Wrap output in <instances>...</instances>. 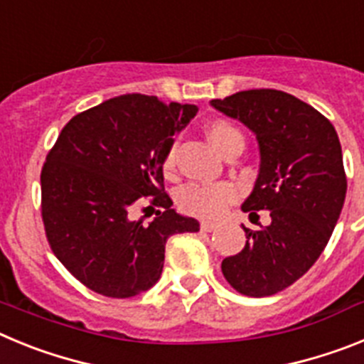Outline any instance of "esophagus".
Instances as JSON below:
<instances>
[{"instance_id": "34e87169", "label": "esophagus", "mask_w": 364, "mask_h": 364, "mask_svg": "<svg viewBox=\"0 0 364 364\" xmlns=\"http://www.w3.org/2000/svg\"><path fill=\"white\" fill-rule=\"evenodd\" d=\"M217 226H218V222H211V220H202L200 222V230L202 231H213Z\"/></svg>"}]
</instances>
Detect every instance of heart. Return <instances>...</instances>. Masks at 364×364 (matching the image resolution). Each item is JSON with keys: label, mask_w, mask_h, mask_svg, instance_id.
Masks as SVG:
<instances>
[{"label": "heart", "mask_w": 364, "mask_h": 364, "mask_svg": "<svg viewBox=\"0 0 364 364\" xmlns=\"http://www.w3.org/2000/svg\"><path fill=\"white\" fill-rule=\"evenodd\" d=\"M204 131L208 142L224 159L231 153H242L244 146H246L242 131L228 120H211L210 124L205 125ZM175 162V147H171V149H167L162 162V169L166 175H173ZM235 197H237V189H235V186L228 184V182H220V184H188L180 191L178 204L186 213L202 218H211L220 215L224 208L235 200Z\"/></svg>", "instance_id": "b5f03b06"}]
</instances>
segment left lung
I'll list each match as a JSON object with an SVG mask.
<instances>
[{
  "label": "left lung",
  "mask_w": 364,
  "mask_h": 364,
  "mask_svg": "<svg viewBox=\"0 0 364 364\" xmlns=\"http://www.w3.org/2000/svg\"><path fill=\"white\" fill-rule=\"evenodd\" d=\"M211 105L257 134L260 169L244 213L272 224L244 228L246 246L222 260L231 288L247 297H268L301 279L324 252L346 197L339 136L333 125L306 102L275 91L252 89Z\"/></svg>",
  "instance_id": "left-lung-1"
}]
</instances>
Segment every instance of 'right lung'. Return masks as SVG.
<instances>
[{"label":"right lung","instance_id":"right-lung-1","mask_svg":"<svg viewBox=\"0 0 364 364\" xmlns=\"http://www.w3.org/2000/svg\"><path fill=\"white\" fill-rule=\"evenodd\" d=\"M197 105L164 104L156 96L124 95L69 120L41 169V218L58 260L89 290L127 299L162 275L171 235L195 233L198 222L173 210L162 162L173 134ZM160 207L149 225L131 221L142 198Z\"/></svg>","mask_w":364,"mask_h":364}]
</instances>
